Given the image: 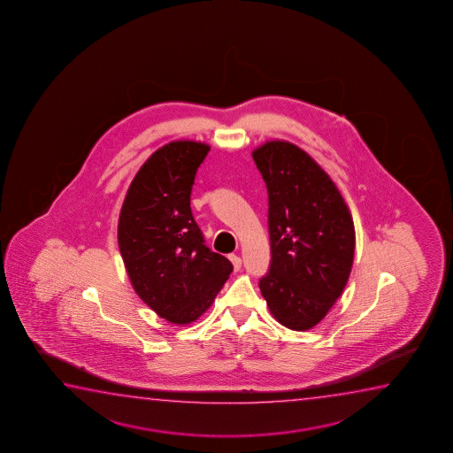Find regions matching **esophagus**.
<instances>
[{"instance_id":"34e87169","label":"esophagus","mask_w":453,"mask_h":453,"mask_svg":"<svg viewBox=\"0 0 453 453\" xmlns=\"http://www.w3.org/2000/svg\"><path fill=\"white\" fill-rule=\"evenodd\" d=\"M229 260L232 261V265H234V269H235V271H240V269H242V258H240V255H229Z\"/></svg>"}]
</instances>
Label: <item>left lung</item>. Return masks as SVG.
Segmentation results:
<instances>
[{
  "mask_svg": "<svg viewBox=\"0 0 453 453\" xmlns=\"http://www.w3.org/2000/svg\"><path fill=\"white\" fill-rule=\"evenodd\" d=\"M266 182L271 266L260 291L286 328L306 331L341 297L353 267V218L328 173L297 145L263 143L252 153Z\"/></svg>",
  "mask_w": 453,
  "mask_h": 453,
  "instance_id": "8db88e82",
  "label": "left lung"
}]
</instances>
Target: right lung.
Here are the masks:
<instances>
[{"label": "right lung", "mask_w": 453, "mask_h": 453, "mask_svg": "<svg viewBox=\"0 0 453 453\" xmlns=\"http://www.w3.org/2000/svg\"><path fill=\"white\" fill-rule=\"evenodd\" d=\"M209 150L195 141L156 150L131 182L119 217V249L131 285L174 325L203 316L234 271L205 246L190 209L195 176Z\"/></svg>", "instance_id": "add662e5"}]
</instances>
